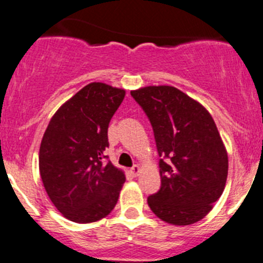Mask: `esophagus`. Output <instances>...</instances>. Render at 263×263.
<instances>
[{
  "instance_id": "esophagus-1",
  "label": "esophagus",
  "mask_w": 263,
  "mask_h": 263,
  "mask_svg": "<svg viewBox=\"0 0 263 263\" xmlns=\"http://www.w3.org/2000/svg\"><path fill=\"white\" fill-rule=\"evenodd\" d=\"M140 172H141V168H140L139 165H134L131 168V173H132V176H134V177H139Z\"/></svg>"
}]
</instances>
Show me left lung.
Listing matches in <instances>:
<instances>
[{"mask_svg": "<svg viewBox=\"0 0 263 263\" xmlns=\"http://www.w3.org/2000/svg\"><path fill=\"white\" fill-rule=\"evenodd\" d=\"M131 95L153 126L161 187L148 196L163 221L190 225L213 209L225 188L228 154L213 117L174 86H145Z\"/></svg>", "mask_w": 263, "mask_h": 263, "instance_id": "1", "label": "left lung"}]
</instances>
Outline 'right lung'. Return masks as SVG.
<instances>
[{
  "label": "right lung",
  "instance_id": "right-lung-1",
  "mask_svg": "<svg viewBox=\"0 0 263 263\" xmlns=\"http://www.w3.org/2000/svg\"><path fill=\"white\" fill-rule=\"evenodd\" d=\"M126 91L91 82L54 113L39 148V172L50 201L66 219L94 222L115 209L126 177L105 163L108 126Z\"/></svg>",
  "mask_w": 263,
  "mask_h": 263
}]
</instances>
